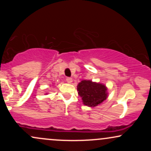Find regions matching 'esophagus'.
Returning a JSON list of instances; mask_svg holds the SVG:
<instances>
[{
    "mask_svg": "<svg viewBox=\"0 0 151 151\" xmlns=\"http://www.w3.org/2000/svg\"><path fill=\"white\" fill-rule=\"evenodd\" d=\"M66 81H67L68 83H72V79L71 77H67V79H66Z\"/></svg>",
    "mask_w": 151,
    "mask_h": 151,
    "instance_id": "esophagus-1",
    "label": "esophagus"
}]
</instances>
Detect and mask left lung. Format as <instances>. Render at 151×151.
<instances>
[{
  "instance_id": "left-lung-1",
  "label": "left lung",
  "mask_w": 151,
  "mask_h": 151,
  "mask_svg": "<svg viewBox=\"0 0 151 151\" xmlns=\"http://www.w3.org/2000/svg\"><path fill=\"white\" fill-rule=\"evenodd\" d=\"M77 91L84 105L94 107L101 104L108 96L107 88L101 83L82 80L77 85Z\"/></svg>"
}]
</instances>
